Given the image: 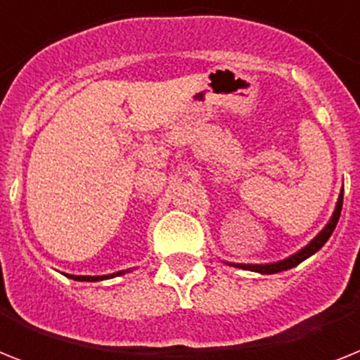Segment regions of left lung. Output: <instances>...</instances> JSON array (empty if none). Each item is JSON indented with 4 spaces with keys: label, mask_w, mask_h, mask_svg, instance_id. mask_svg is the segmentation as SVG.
<instances>
[{
    "label": "left lung",
    "mask_w": 360,
    "mask_h": 360,
    "mask_svg": "<svg viewBox=\"0 0 360 360\" xmlns=\"http://www.w3.org/2000/svg\"><path fill=\"white\" fill-rule=\"evenodd\" d=\"M342 200H344V190L340 192L338 195V201H337V209L333 212L331 220L327 221V226L323 227L320 233H318L314 238L311 240V244H307L303 250H300L297 253H294L292 257L285 259V261H279V262H271V264H231V266H236V268H242V270H251V271H259V274H277V271H283V270H288V268H294L297 266L300 262H303L305 259H309L311 255H314L320 248L329 240V236L333 235V231L337 227L338 224V218H340V210H342Z\"/></svg>",
    "instance_id": "1"
}]
</instances>
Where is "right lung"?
Masks as SVG:
<instances>
[{"instance_id": "1", "label": "right lung", "mask_w": 360, "mask_h": 360, "mask_svg": "<svg viewBox=\"0 0 360 360\" xmlns=\"http://www.w3.org/2000/svg\"><path fill=\"white\" fill-rule=\"evenodd\" d=\"M122 274H125V271H116V274H110V276H70V274H66V277H70V279H74V281H103V279H110V277H116V276H122Z\"/></svg>"}]
</instances>
